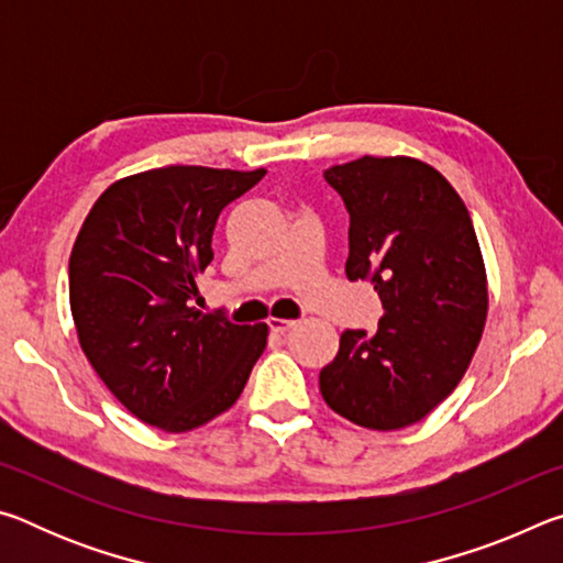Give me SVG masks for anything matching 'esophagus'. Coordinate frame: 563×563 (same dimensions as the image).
<instances>
[{
    "instance_id": "obj_1",
    "label": "esophagus",
    "mask_w": 563,
    "mask_h": 563,
    "mask_svg": "<svg viewBox=\"0 0 563 563\" xmlns=\"http://www.w3.org/2000/svg\"><path fill=\"white\" fill-rule=\"evenodd\" d=\"M295 325V320H283V318H268V328L273 332H285Z\"/></svg>"
}]
</instances>
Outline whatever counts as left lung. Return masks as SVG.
Wrapping results in <instances>:
<instances>
[{"label":"left lung","mask_w":563,"mask_h":563,"mask_svg":"<svg viewBox=\"0 0 563 563\" xmlns=\"http://www.w3.org/2000/svg\"><path fill=\"white\" fill-rule=\"evenodd\" d=\"M350 213V280L383 302L373 338L345 330L320 369L325 402L369 430L427 417L470 367L487 320V275L470 211L440 170L362 156L325 170Z\"/></svg>","instance_id":"obj_1"}]
</instances>
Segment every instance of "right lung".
Masks as SVG:
<instances>
[{
	"mask_svg": "<svg viewBox=\"0 0 563 563\" xmlns=\"http://www.w3.org/2000/svg\"><path fill=\"white\" fill-rule=\"evenodd\" d=\"M265 176L166 166L121 178L93 203L69 258L84 355L141 422L188 432L225 412L268 342V325L198 312L196 275L213 261L223 208Z\"/></svg>",
	"mask_w": 563,
	"mask_h": 563,
	"instance_id": "add662e5",
	"label": "right lung"
}]
</instances>
